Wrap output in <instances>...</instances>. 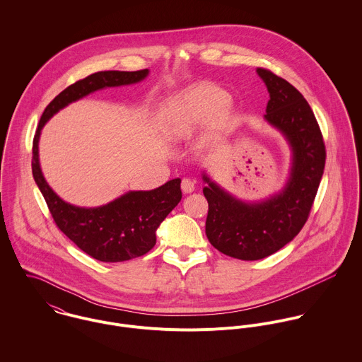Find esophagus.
Masks as SVG:
<instances>
[{"label":"esophagus","instance_id":"esophagus-1","mask_svg":"<svg viewBox=\"0 0 362 362\" xmlns=\"http://www.w3.org/2000/svg\"><path fill=\"white\" fill-rule=\"evenodd\" d=\"M181 189H182L184 194H191V192H194V189H195L194 181L189 180V178H184V180L181 181Z\"/></svg>","mask_w":362,"mask_h":362}]
</instances>
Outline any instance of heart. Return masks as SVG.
Instances as JSON below:
<instances>
[{"label":"heart","instance_id":"obj_1","mask_svg":"<svg viewBox=\"0 0 362 362\" xmlns=\"http://www.w3.org/2000/svg\"><path fill=\"white\" fill-rule=\"evenodd\" d=\"M233 107L224 89L213 83H197L173 96L165 104L164 124L171 136L188 135L206 124L218 132L230 122Z\"/></svg>","mask_w":362,"mask_h":362}]
</instances>
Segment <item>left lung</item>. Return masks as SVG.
Instances as JSON below:
<instances>
[{"instance_id": "obj_1", "label": "left lung", "mask_w": 362, "mask_h": 362, "mask_svg": "<svg viewBox=\"0 0 362 362\" xmlns=\"http://www.w3.org/2000/svg\"><path fill=\"white\" fill-rule=\"evenodd\" d=\"M257 72L270 96L264 118L286 136L293 151L291 174L284 189L267 201L245 204L204 175L207 240L221 254L241 260L266 258L301 231L326 160L319 124L304 96L272 71L258 68Z\"/></svg>"}]
</instances>
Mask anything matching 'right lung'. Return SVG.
Returning <instances> with one entry per match:
<instances>
[{
    "mask_svg": "<svg viewBox=\"0 0 362 362\" xmlns=\"http://www.w3.org/2000/svg\"><path fill=\"white\" fill-rule=\"evenodd\" d=\"M148 74V69L100 71L72 83L46 107L33 138L32 173L54 223L79 250L102 262L138 258L155 247L157 227L181 201V180H171L152 191H131L103 206H74L46 182L39 164V138L45 124L65 105L103 88L136 83Z\"/></svg>",
    "mask_w": 362,
    "mask_h": 362,
    "instance_id": "add662e5",
    "label": "right lung"
}]
</instances>
